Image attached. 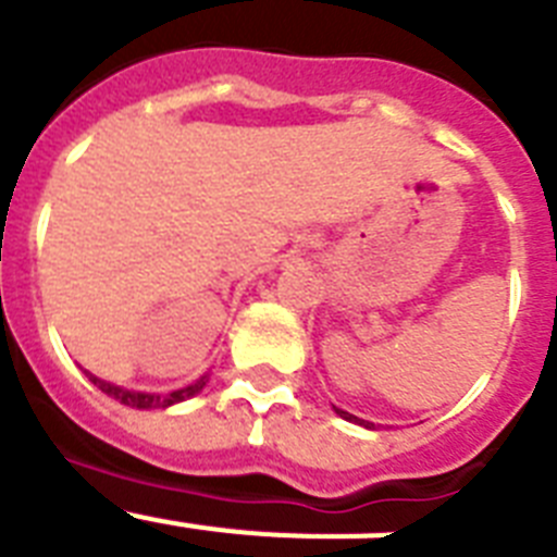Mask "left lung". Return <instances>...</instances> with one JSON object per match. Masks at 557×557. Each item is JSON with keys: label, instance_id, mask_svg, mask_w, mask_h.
<instances>
[{"label": "left lung", "instance_id": "8db88e82", "mask_svg": "<svg viewBox=\"0 0 557 557\" xmlns=\"http://www.w3.org/2000/svg\"><path fill=\"white\" fill-rule=\"evenodd\" d=\"M337 412H339V416H343V418H346V421H359V418L351 416V412H346V410H337ZM359 424H366V421H359ZM366 426H371V424H366Z\"/></svg>", "mask_w": 557, "mask_h": 557}]
</instances>
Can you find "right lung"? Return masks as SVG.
<instances>
[{
	"instance_id": "right-lung-1",
	"label": "right lung",
	"mask_w": 557,
	"mask_h": 557,
	"mask_svg": "<svg viewBox=\"0 0 557 557\" xmlns=\"http://www.w3.org/2000/svg\"><path fill=\"white\" fill-rule=\"evenodd\" d=\"M88 379H91V382H95V385L100 387L102 393H108V396H111V398H116V401H122V405L139 407V410H147V407H170V405H175V401H184V398L195 396V393H198V391H203L206 379H209V376L198 379V382H195V385H189V387H181V391H172L170 396H152V393L122 391V387L108 385V382H100V379H97V376H88Z\"/></svg>"
}]
</instances>
